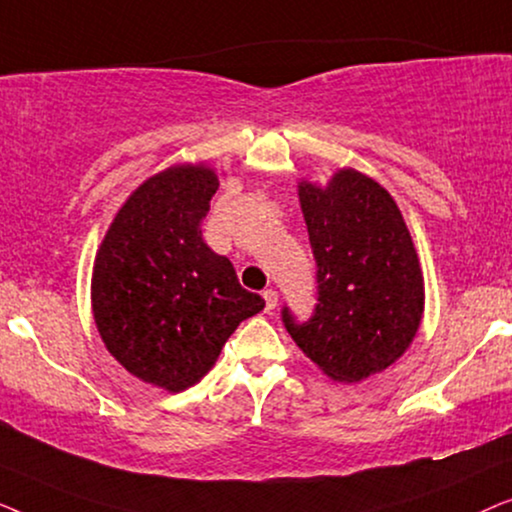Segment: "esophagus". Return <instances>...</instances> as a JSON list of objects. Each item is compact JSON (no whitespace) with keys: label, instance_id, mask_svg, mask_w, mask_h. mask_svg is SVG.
Masks as SVG:
<instances>
[{"label":"esophagus","instance_id":"obj_1","mask_svg":"<svg viewBox=\"0 0 512 512\" xmlns=\"http://www.w3.org/2000/svg\"><path fill=\"white\" fill-rule=\"evenodd\" d=\"M263 298H265V310H268V312L275 310V307H277V291L275 289H265Z\"/></svg>","mask_w":512,"mask_h":512}]
</instances>
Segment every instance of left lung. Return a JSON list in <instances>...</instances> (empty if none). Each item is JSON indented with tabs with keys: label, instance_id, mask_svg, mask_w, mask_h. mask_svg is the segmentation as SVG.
Instances as JSON below:
<instances>
[{
	"label": "left lung",
	"instance_id": "obj_1",
	"mask_svg": "<svg viewBox=\"0 0 512 512\" xmlns=\"http://www.w3.org/2000/svg\"><path fill=\"white\" fill-rule=\"evenodd\" d=\"M317 261V305L282 321L331 380L361 382L401 359L424 312V277L394 198L356 170L298 186Z\"/></svg>",
	"mask_w": 512,
	"mask_h": 512
}]
</instances>
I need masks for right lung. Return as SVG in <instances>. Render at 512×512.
Wrapping results in <instances>:
<instances>
[{"mask_svg":"<svg viewBox=\"0 0 512 512\" xmlns=\"http://www.w3.org/2000/svg\"><path fill=\"white\" fill-rule=\"evenodd\" d=\"M216 188L205 165L153 174L118 209L95 256L93 317L109 354L172 394L200 382L240 321L265 307L202 240Z\"/></svg>","mask_w":512,"mask_h":512,"instance_id":"right-lung-1","label":"right lung"}]
</instances>
